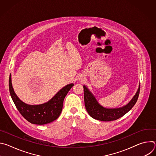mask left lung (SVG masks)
<instances>
[{
    "label": "left lung",
    "mask_w": 156,
    "mask_h": 156,
    "mask_svg": "<svg viewBox=\"0 0 156 156\" xmlns=\"http://www.w3.org/2000/svg\"><path fill=\"white\" fill-rule=\"evenodd\" d=\"M83 88L84 105L89 115L96 120L108 122L117 120L123 117L135 105L139 96L140 84H139L136 94L127 104L119 108H105L102 106L98 102L93 94L85 85H83Z\"/></svg>",
    "instance_id": "8db88e82"
}]
</instances>
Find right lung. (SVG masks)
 Returning a JSON list of instances; mask_svg holds the SVG:
<instances>
[{"label":"right lung","instance_id":"right-lung-1","mask_svg":"<svg viewBox=\"0 0 156 156\" xmlns=\"http://www.w3.org/2000/svg\"><path fill=\"white\" fill-rule=\"evenodd\" d=\"M74 84L66 85L49 101L37 105H30L20 100L14 91L11 74L9 77V91L11 98L20 113L33 124L45 125L57 119L61 114L65 97Z\"/></svg>","mask_w":156,"mask_h":156}]
</instances>
